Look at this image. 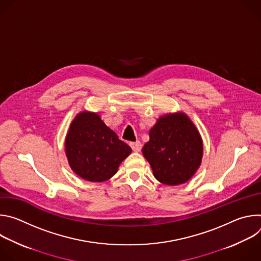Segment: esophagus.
<instances>
[{
	"label": "esophagus",
	"mask_w": 261,
	"mask_h": 261,
	"mask_svg": "<svg viewBox=\"0 0 261 261\" xmlns=\"http://www.w3.org/2000/svg\"><path fill=\"white\" fill-rule=\"evenodd\" d=\"M130 146L132 147V150H133L134 152L138 153V152H140V150H141L142 144H141L140 141H135V142H130Z\"/></svg>",
	"instance_id": "34e87169"
}]
</instances>
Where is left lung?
Listing matches in <instances>:
<instances>
[{
  "label": "left lung",
  "mask_w": 261,
  "mask_h": 261,
  "mask_svg": "<svg viewBox=\"0 0 261 261\" xmlns=\"http://www.w3.org/2000/svg\"><path fill=\"white\" fill-rule=\"evenodd\" d=\"M154 176L162 184L176 186L188 181L201 164L203 144L195 125L184 113L158 119L142 147Z\"/></svg>",
  "instance_id": "1"
}]
</instances>
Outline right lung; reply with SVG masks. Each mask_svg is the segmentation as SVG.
<instances>
[{
    "instance_id": "obj_1",
    "label": "right lung",
    "mask_w": 261,
    "mask_h": 261,
    "mask_svg": "<svg viewBox=\"0 0 261 261\" xmlns=\"http://www.w3.org/2000/svg\"><path fill=\"white\" fill-rule=\"evenodd\" d=\"M65 150L71 169L89 181H104L114 176L132 152L98 114L90 111H82L72 121Z\"/></svg>"
}]
</instances>
